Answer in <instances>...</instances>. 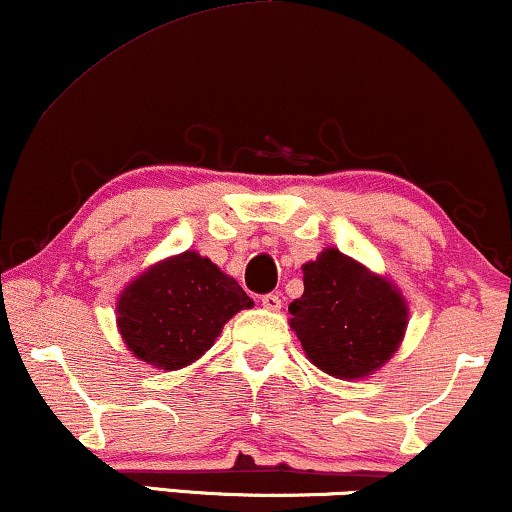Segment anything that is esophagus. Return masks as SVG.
Listing matches in <instances>:
<instances>
[{
  "label": "esophagus",
  "instance_id": "34e87169",
  "mask_svg": "<svg viewBox=\"0 0 512 512\" xmlns=\"http://www.w3.org/2000/svg\"><path fill=\"white\" fill-rule=\"evenodd\" d=\"M261 304H263V308H266V311H280L282 299L277 294H263Z\"/></svg>",
  "mask_w": 512,
  "mask_h": 512
}]
</instances>
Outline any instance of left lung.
Masks as SVG:
<instances>
[{
	"instance_id": "obj_1",
	"label": "left lung",
	"mask_w": 512,
	"mask_h": 512,
	"mask_svg": "<svg viewBox=\"0 0 512 512\" xmlns=\"http://www.w3.org/2000/svg\"><path fill=\"white\" fill-rule=\"evenodd\" d=\"M304 270V294L289 304V325L315 368L363 380L389 363L408 327V301L387 275L327 246Z\"/></svg>"
}]
</instances>
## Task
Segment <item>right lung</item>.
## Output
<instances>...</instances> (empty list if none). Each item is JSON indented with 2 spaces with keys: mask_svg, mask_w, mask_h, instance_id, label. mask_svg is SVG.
Returning a JSON list of instances; mask_svg holds the SVG:
<instances>
[{
  "mask_svg": "<svg viewBox=\"0 0 512 512\" xmlns=\"http://www.w3.org/2000/svg\"><path fill=\"white\" fill-rule=\"evenodd\" d=\"M251 306L235 277L197 251H182L125 285L116 327L132 356L159 370H180L211 349L232 315Z\"/></svg>",
  "mask_w": 512,
  "mask_h": 512,
  "instance_id": "1",
  "label": "right lung"
}]
</instances>
